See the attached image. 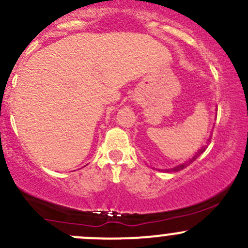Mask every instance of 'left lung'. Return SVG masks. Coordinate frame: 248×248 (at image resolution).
I'll list each match as a JSON object with an SVG mask.
<instances>
[{"mask_svg": "<svg viewBox=\"0 0 248 248\" xmlns=\"http://www.w3.org/2000/svg\"><path fill=\"white\" fill-rule=\"evenodd\" d=\"M208 141H210V140H208ZM206 148H207V146H204V147H202V149H199V151L197 152V154H195V155L193 156L192 159H189V160H188V161H186V163L181 164V165L176 166V168L171 169V170H169V171H175V172H176V171H181V170H183V169H186V168H187V166H189L190 164H192L193 161L195 160V159H197V158H199V155H202V154L204 153L205 151H206Z\"/></svg>", "mask_w": 248, "mask_h": 248, "instance_id": "1", "label": "left lung"}]
</instances>
